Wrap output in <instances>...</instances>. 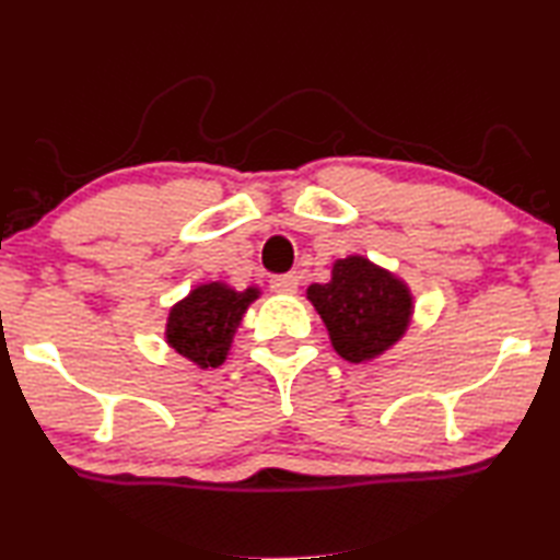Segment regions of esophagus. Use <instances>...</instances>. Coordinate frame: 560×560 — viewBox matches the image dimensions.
Instances as JSON below:
<instances>
[{"label":"esophagus","instance_id":"1","mask_svg":"<svg viewBox=\"0 0 560 560\" xmlns=\"http://www.w3.org/2000/svg\"><path fill=\"white\" fill-rule=\"evenodd\" d=\"M271 291L293 296V293L299 291V273H281V277H273L271 279Z\"/></svg>","mask_w":560,"mask_h":560}]
</instances>
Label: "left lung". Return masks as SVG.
I'll return each instance as SVG.
<instances>
[{
	"label": "left lung",
	"instance_id": "1",
	"mask_svg": "<svg viewBox=\"0 0 560 560\" xmlns=\"http://www.w3.org/2000/svg\"><path fill=\"white\" fill-rule=\"evenodd\" d=\"M306 299L328 328L332 350L352 364L382 358L413 320L409 283L362 254L335 259L330 281L311 283Z\"/></svg>",
	"mask_w": 560,
	"mask_h": 560
}]
</instances>
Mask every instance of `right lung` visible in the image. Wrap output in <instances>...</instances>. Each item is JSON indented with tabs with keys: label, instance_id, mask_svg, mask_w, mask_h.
Segmentation results:
<instances>
[{
	"label": "right lung",
	"instance_id": "1",
	"mask_svg": "<svg viewBox=\"0 0 560 560\" xmlns=\"http://www.w3.org/2000/svg\"><path fill=\"white\" fill-rule=\"evenodd\" d=\"M259 296V287L237 291L225 281L198 283L168 311L164 330L168 348L200 370L220 368L228 360L242 318Z\"/></svg>",
	"mask_w": 560,
	"mask_h": 560
}]
</instances>
